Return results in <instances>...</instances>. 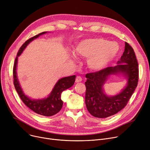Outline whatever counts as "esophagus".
<instances>
[{
	"label": "esophagus",
	"mask_w": 150,
	"mask_h": 150,
	"mask_svg": "<svg viewBox=\"0 0 150 150\" xmlns=\"http://www.w3.org/2000/svg\"><path fill=\"white\" fill-rule=\"evenodd\" d=\"M82 81V78L81 76H77L76 77V79H75V82L76 83H79V82H81Z\"/></svg>",
	"instance_id": "34e87169"
}]
</instances>
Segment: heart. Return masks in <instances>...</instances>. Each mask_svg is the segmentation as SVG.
<instances>
[{
    "instance_id": "heart-1",
    "label": "heart",
    "mask_w": 150,
    "mask_h": 150,
    "mask_svg": "<svg viewBox=\"0 0 150 150\" xmlns=\"http://www.w3.org/2000/svg\"><path fill=\"white\" fill-rule=\"evenodd\" d=\"M75 52L79 56L88 58V66L92 70L100 71L115 58L119 47L103 38H89L78 44Z\"/></svg>"
}]
</instances>
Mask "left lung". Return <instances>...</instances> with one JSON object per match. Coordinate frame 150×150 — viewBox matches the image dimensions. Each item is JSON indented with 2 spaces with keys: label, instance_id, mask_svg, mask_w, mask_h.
Here are the masks:
<instances>
[{
  "label": "left lung",
  "instance_id": "left-lung-1",
  "mask_svg": "<svg viewBox=\"0 0 150 150\" xmlns=\"http://www.w3.org/2000/svg\"><path fill=\"white\" fill-rule=\"evenodd\" d=\"M115 67H108L100 71L88 73L85 82V103L89 113L96 117L106 118L113 115L127 105L139 81V67L136 54L132 47L125 42V51ZM122 72L128 77V84L119 94L113 97L106 96L103 92V86L107 76Z\"/></svg>",
  "mask_w": 150,
  "mask_h": 150
}]
</instances>
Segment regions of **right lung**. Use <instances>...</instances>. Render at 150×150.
Wrapping results in <instances>:
<instances>
[{
	"label": "right lung",
	"mask_w": 150,
	"mask_h": 150,
	"mask_svg": "<svg viewBox=\"0 0 150 150\" xmlns=\"http://www.w3.org/2000/svg\"><path fill=\"white\" fill-rule=\"evenodd\" d=\"M46 33V31L42 32L38 35H35L28 39L20 47L19 50L17 53V56L15 58V61L13 66V83L19 97L22 100L27 107L32 110L35 112L44 116H52L57 114L61 109L63 105V102L61 98L62 92L72 86L75 81V75L70 76L60 79L57 84L49 96V97L42 100H32L30 99L28 97L24 95L23 93L21 86L18 81L16 75V67L18 62V57L21 54L22 51L25 49L27 45L33 39L37 38L42 34Z\"/></svg>",
	"instance_id": "1"
}]
</instances>
